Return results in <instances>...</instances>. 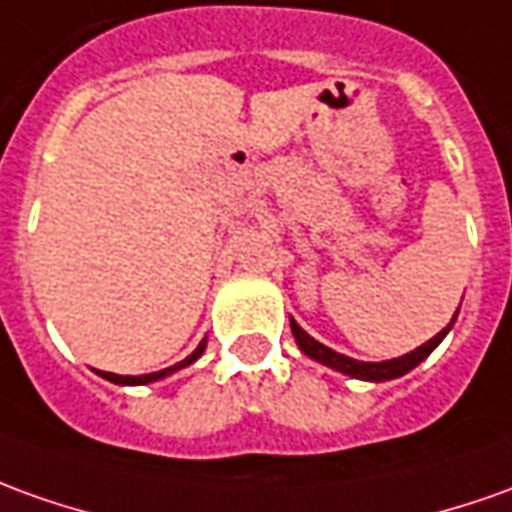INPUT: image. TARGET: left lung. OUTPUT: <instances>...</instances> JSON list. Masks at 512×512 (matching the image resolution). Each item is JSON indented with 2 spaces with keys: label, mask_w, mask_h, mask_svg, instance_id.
<instances>
[{
  "label": "left lung",
  "mask_w": 512,
  "mask_h": 512,
  "mask_svg": "<svg viewBox=\"0 0 512 512\" xmlns=\"http://www.w3.org/2000/svg\"><path fill=\"white\" fill-rule=\"evenodd\" d=\"M457 312H460V306H457ZM457 312L451 317V323L443 331H438L432 340H426L424 345H418L415 351L410 354H404V357L396 359H384V362H362V359H351L345 357V354H337L334 348L329 345L317 343L315 337H309L306 331L295 323L290 317V329L292 337H295V343L301 348L303 354L309 359H315L320 365H326V368L337 370V373H345V376H351V379H362V382H390V379H398V376H404V373H410L412 368H418L421 362H424L440 343H443V337L449 334L451 326H454V320H457Z\"/></svg>",
  "instance_id": "obj_1"
}]
</instances>
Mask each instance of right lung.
I'll list each match as a JSON object with an SVG mask.
<instances>
[{
    "label": "right lung",
    "mask_w": 512,
    "mask_h": 512,
    "mask_svg": "<svg viewBox=\"0 0 512 512\" xmlns=\"http://www.w3.org/2000/svg\"><path fill=\"white\" fill-rule=\"evenodd\" d=\"M203 351H206V340L197 345L189 357L181 359L178 365H172V368H164V370H155V373H142V376H119V373H105V370H97V373H100L102 379H108V382H114V384H150V382H158V379H167V376L178 373V370L189 368L192 362H197V359L203 357Z\"/></svg>",
    "instance_id": "right-lung-1"
}]
</instances>
